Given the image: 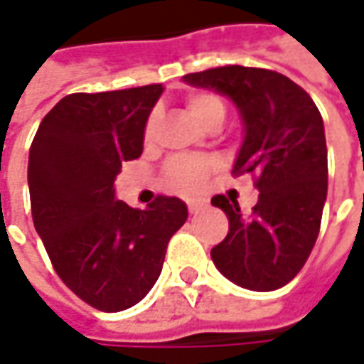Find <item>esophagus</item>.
Listing matches in <instances>:
<instances>
[{"label":"esophagus","instance_id":"obj_1","mask_svg":"<svg viewBox=\"0 0 364 364\" xmlns=\"http://www.w3.org/2000/svg\"><path fill=\"white\" fill-rule=\"evenodd\" d=\"M204 206H206V204H204L203 200H194V198H192V200H188L190 215H196V213H200Z\"/></svg>","mask_w":364,"mask_h":364}]
</instances>
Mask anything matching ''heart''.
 I'll return each mask as SVG.
<instances>
[{
	"label": "heart",
	"instance_id": "1",
	"mask_svg": "<svg viewBox=\"0 0 364 364\" xmlns=\"http://www.w3.org/2000/svg\"><path fill=\"white\" fill-rule=\"evenodd\" d=\"M186 109H188L190 117L196 121L198 125H203L204 129L218 127L225 119V113H227L225 103L218 99L217 95H210V92L190 95L186 99ZM156 123H158L156 117L149 119L146 127V137L154 135ZM208 168H210V164L206 160H174L168 166V178L178 188L192 190L203 182Z\"/></svg>",
	"mask_w": 364,
	"mask_h": 364
}]
</instances>
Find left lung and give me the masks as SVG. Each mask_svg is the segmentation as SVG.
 <instances>
[{
	"instance_id": "8db88e82",
	"label": "left lung",
	"mask_w": 364,
	"mask_h": 364,
	"mask_svg": "<svg viewBox=\"0 0 364 364\" xmlns=\"http://www.w3.org/2000/svg\"><path fill=\"white\" fill-rule=\"evenodd\" d=\"M182 78L190 87L231 99L243 125L232 172L257 176L259 200L251 215H243L237 200L220 194L213 198L229 217L225 241L210 251L213 263L245 289L286 286L312 253L326 203L322 115L301 87L265 68L232 64Z\"/></svg>"
}]
</instances>
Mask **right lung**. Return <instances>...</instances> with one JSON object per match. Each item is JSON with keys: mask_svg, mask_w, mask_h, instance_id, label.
Segmentation results:
<instances>
[{"mask_svg": "<svg viewBox=\"0 0 364 364\" xmlns=\"http://www.w3.org/2000/svg\"><path fill=\"white\" fill-rule=\"evenodd\" d=\"M161 85L75 92L42 119L28 160L32 218L56 273L101 312H121L147 296L170 237L188 218L180 198L132 208L115 196L121 161L144 151Z\"/></svg>", "mask_w": 364, "mask_h": 364, "instance_id": "right-lung-1", "label": "right lung"}]
</instances>
